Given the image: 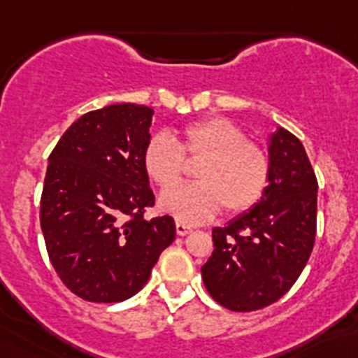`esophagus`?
<instances>
[{
	"label": "esophagus",
	"mask_w": 358,
	"mask_h": 358,
	"mask_svg": "<svg viewBox=\"0 0 358 358\" xmlns=\"http://www.w3.org/2000/svg\"><path fill=\"white\" fill-rule=\"evenodd\" d=\"M176 231L179 236H186L188 233H192V227L186 226V224H182V222H176Z\"/></svg>",
	"instance_id": "34e87169"
}]
</instances>
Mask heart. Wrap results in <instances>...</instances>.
<instances>
[{
	"label": "heart",
	"mask_w": 358,
	"mask_h": 358,
	"mask_svg": "<svg viewBox=\"0 0 358 358\" xmlns=\"http://www.w3.org/2000/svg\"><path fill=\"white\" fill-rule=\"evenodd\" d=\"M201 160L195 185L169 188L182 180L184 159ZM143 166L163 192L159 210L179 222L201 224L220 208L229 215L242 213L260 201L271 177L267 152L248 141V134L224 116L189 123L172 141L156 134L143 150Z\"/></svg>",
	"instance_id": "heart-1"
}]
</instances>
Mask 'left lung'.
<instances>
[{
  "label": "left lung",
  "instance_id": "left-lung-1",
  "mask_svg": "<svg viewBox=\"0 0 358 358\" xmlns=\"http://www.w3.org/2000/svg\"><path fill=\"white\" fill-rule=\"evenodd\" d=\"M271 177L251 210L213 229L202 281L218 305L252 312L285 296L314 249L317 179L305 147L283 127L268 136Z\"/></svg>",
  "mask_w": 358,
  "mask_h": 358
}]
</instances>
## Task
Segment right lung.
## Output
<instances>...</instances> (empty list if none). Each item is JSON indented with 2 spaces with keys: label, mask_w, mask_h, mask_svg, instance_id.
<instances>
[{
  "label": "right lung",
  "mask_w": 358,
  "mask_h": 358,
  "mask_svg": "<svg viewBox=\"0 0 358 358\" xmlns=\"http://www.w3.org/2000/svg\"><path fill=\"white\" fill-rule=\"evenodd\" d=\"M152 115L136 103L85 113L48 157L41 229L55 273L85 301L140 292L176 240L172 217H143L154 206L143 166Z\"/></svg>",
  "instance_id": "1"
}]
</instances>
